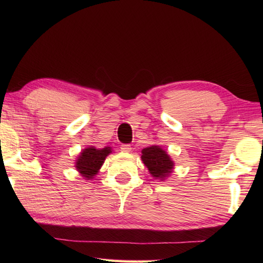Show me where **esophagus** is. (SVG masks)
I'll return each mask as SVG.
<instances>
[{"label": "esophagus", "instance_id": "obj_1", "mask_svg": "<svg viewBox=\"0 0 263 263\" xmlns=\"http://www.w3.org/2000/svg\"><path fill=\"white\" fill-rule=\"evenodd\" d=\"M131 149H132L131 144L124 143V144H122V146H121V150H122V152H124V153H130Z\"/></svg>", "mask_w": 263, "mask_h": 263}]
</instances>
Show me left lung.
I'll return each instance as SVG.
<instances>
[{"mask_svg": "<svg viewBox=\"0 0 263 263\" xmlns=\"http://www.w3.org/2000/svg\"><path fill=\"white\" fill-rule=\"evenodd\" d=\"M141 153L142 161L154 177L164 178L171 174L174 164L165 150L158 146H152L144 148Z\"/></svg>", "mask_w": 263, "mask_h": 263, "instance_id": "1", "label": "left lung"}]
</instances>
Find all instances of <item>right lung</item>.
<instances>
[{"mask_svg": "<svg viewBox=\"0 0 263 263\" xmlns=\"http://www.w3.org/2000/svg\"><path fill=\"white\" fill-rule=\"evenodd\" d=\"M111 153L110 147H105L103 149H96L93 147H89L83 150L79 158L77 160L76 167L79 171L83 177L92 178L96 175L100 166L103 165L105 158L107 155Z\"/></svg>", "mask_w": 263, "mask_h": 263, "instance_id": "obj_1", "label": "right lung"}]
</instances>
